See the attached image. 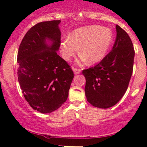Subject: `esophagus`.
Instances as JSON below:
<instances>
[{
    "mask_svg": "<svg viewBox=\"0 0 147 147\" xmlns=\"http://www.w3.org/2000/svg\"><path fill=\"white\" fill-rule=\"evenodd\" d=\"M72 70H73L74 72H75V75H78V74H80L81 72H82L81 69L77 68H75V67H73V68H72Z\"/></svg>",
    "mask_w": 147,
    "mask_h": 147,
    "instance_id": "obj_1",
    "label": "esophagus"
}]
</instances>
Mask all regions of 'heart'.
Listing matches in <instances>:
<instances>
[{
  "mask_svg": "<svg viewBox=\"0 0 147 147\" xmlns=\"http://www.w3.org/2000/svg\"><path fill=\"white\" fill-rule=\"evenodd\" d=\"M113 39L112 31L100 25H90L74 30L70 38L61 43L63 57L70 59L78 52L82 55V61L88 60L89 63L100 61L106 56Z\"/></svg>",
  "mask_w": 147,
  "mask_h": 147,
  "instance_id": "1",
  "label": "heart"
}]
</instances>
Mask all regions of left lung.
Listing matches in <instances>:
<instances>
[{"mask_svg": "<svg viewBox=\"0 0 147 147\" xmlns=\"http://www.w3.org/2000/svg\"><path fill=\"white\" fill-rule=\"evenodd\" d=\"M116 32L112 50L99 63L82 71L86 80L87 101L100 109L112 107L122 99L133 73V43L128 34L117 25Z\"/></svg>", "mask_w": 147, "mask_h": 147, "instance_id": "obj_1", "label": "left lung"}]
</instances>
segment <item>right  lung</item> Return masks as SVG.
Segmentation results:
<instances>
[{
    "label": "right lung",
    "instance_id": "1",
    "mask_svg": "<svg viewBox=\"0 0 147 147\" xmlns=\"http://www.w3.org/2000/svg\"><path fill=\"white\" fill-rule=\"evenodd\" d=\"M60 20L32 27L22 39L17 55L18 79L25 100L41 113L56 111L67 100L74 78L69 64L57 55ZM52 41L49 47L45 39Z\"/></svg>",
    "mask_w": 147,
    "mask_h": 147
}]
</instances>
